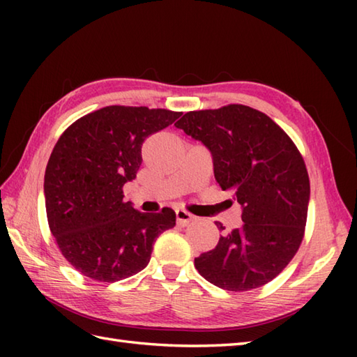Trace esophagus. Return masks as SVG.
<instances>
[{"instance_id": "obj_1", "label": "esophagus", "mask_w": 357, "mask_h": 357, "mask_svg": "<svg viewBox=\"0 0 357 357\" xmlns=\"http://www.w3.org/2000/svg\"><path fill=\"white\" fill-rule=\"evenodd\" d=\"M193 219H195V216L188 213V211H185V210H176V222H178V225H183L184 227L188 222H192Z\"/></svg>"}]
</instances>
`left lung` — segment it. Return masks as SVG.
<instances>
[{
	"label": "left lung",
	"mask_w": 357,
	"mask_h": 357,
	"mask_svg": "<svg viewBox=\"0 0 357 357\" xmlns=\"http://www.w3.org/2000/svg\"><path fill=\"white\" fill-rule=\"evenodd\" d=\"M174 126L210 150L216 183L242 208V225L195 257L196 270L229 291L270 282L293 259L305 231L310 179L298 147L265 113L242 104L187 112Z\"/></svg>",
	"instance_id": "obj_1"
}]
</instances>
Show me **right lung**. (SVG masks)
<instances>
[{
  "label": "right lung",
  "mask_w": 357,
  "mask_h": 357,
  "mask_svg": "<svg viewBox=\"0 0 357 357\" xmlns=\"http://www.w3.org/2000/svg\"><path fill=\"white\" fill-rule=\"evenodd\" d=\"M183 113L109 105L79 118L53 147L44 174L47 221L63 256L100 282H116L147 267L156 238L173 229L169 207L142 213L124 202L136 178L142 142Z\"/></svg>",
  "instance_id": "right-lung-1"
}]
</instances>
